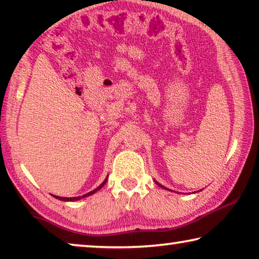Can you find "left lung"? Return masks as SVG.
Returning a JSON list of instances; mask_svg holds the SVG:
<instances>
[{"mask_svg":"<svg viewBox=\"0 0 259 259\" xmlns=\"http://www.w3.org/2000/svg\"><path fill=\"white\" fill-rule=\"evenodd\" d=\"M155 183H156V184H157V185H159V186H161L162 188H164V190H168V188H166V187H164V186H162V185H161V184H159V183H157V182H155Z\"/></svg>","mask_w":259,"mask_h":259,"instance_id":"obj_1","label":"left lung"}]
</instances>
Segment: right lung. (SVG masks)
Instances as JSON below:
<instances>
[{
	"label": "right lung",
	"instance_id": "obj_1",
	"mask_svg": "<svg viewBox=\"0 0 259 259\" xmlns=\"http://www.w3.org/2000/svg\"><path fill=\"white\" fill-rule=\"evenodd\" d=\"M106 182H107V177H106V179H105V181H104L102 184H100V185H99L97 188H95L94 191L87 193V194L82 195V196H75V198H64V196H57V195H52V196H55L56 199L61 200V201H76V200H80V199H82V198H87V196L94 194V193H96L98 190H100V188H102V187L105 185V184H106Z\"/></svg>",
	"mask_w": 259,
	"mask_h": 259
}]
</instances>
